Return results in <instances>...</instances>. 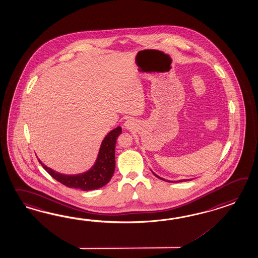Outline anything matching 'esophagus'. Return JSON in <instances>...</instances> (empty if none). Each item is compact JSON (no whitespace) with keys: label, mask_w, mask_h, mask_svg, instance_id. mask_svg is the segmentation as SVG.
<instances>
[{"label":"esophagus","mask_w":258,"mask_h":258,"mask_svg":"<svg viewBox=\"0 0 258 258\" xmlns=\"http://www.w3.org/2000/svg\"><path fill=\"white\" fill-rule=\"evenodd\" d=\"M123 125H124L125 129H127V130H133V129L136 128L137 123H136V121L132 120V119H127V120L124 121V124H123Z\"/></svg>","instance_id":"34e87169"}]
</instances>
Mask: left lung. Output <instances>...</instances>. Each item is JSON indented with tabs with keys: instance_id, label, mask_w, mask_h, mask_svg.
<instances>
[{
	"instance_id": "left-lung-1",
	"label": "left lung",
	"mask_w": 258,
	"mask_h": 258,
	"mask_svg": "<svg viewBox=\"0 0 258 258\" xmlns=\"http://www.w3.org/2000/svg\"><path fill=\"white\" fill-rule=\"evenodd\" d=\"M153 173V172H152ZM153 174L155 175L156 177H158L159 179L163 180V181H166V182H171V183H173V182H183V181H189V179H181L178 180V181H170V180H166L164 179V178H162V177H161V176H159V175H157V174H155V173H153Z\"/></svg>"
}]
</instances>
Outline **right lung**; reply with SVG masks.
<instances>
[{
	"mask_svg": "<svg viewBox=\"0 0 258 258\" xmlns=\"http://www.w3.org/2000/svg\"><path fill=\"white\" fill-rule=\"evenodd\" d=\"M120 133V126H118L108 133L103 139L95 164L83 174H60L44 165L40 160L39 162L53 178L66 186L78 188L84 191L100 188L107 185L113 175L115 170V145Z\"/></svg>",
	"mask_w": 258,
	"mask_h": 258,
	"instance_id": "1",
	"label": "right lung"
}]
</instances>
